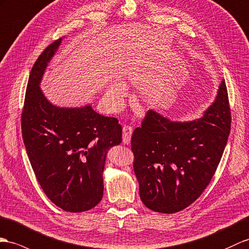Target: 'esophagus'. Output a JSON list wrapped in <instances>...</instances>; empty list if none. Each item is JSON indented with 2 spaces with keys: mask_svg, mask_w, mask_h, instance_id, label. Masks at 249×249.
I'll list each match as a JSON object with an SVG mask.
<instances>
[{
  "mask_svg": "<svg viewBox=\"0 0 249 249\" xmlns=\"http://www.w3.org/2000/svg\"><path fill=\"white\" fill-rule=\"evenodd\" d=\"M132 132L133 129L131 125H124V129H123V142L124 143H130L131 142V137H132Z\"/></svg>",
  "mask_w": 249,
  "mask_h": 249,
  "instance_id": "esophagus-1",
  "label": "esophagus"
}]
</instances>
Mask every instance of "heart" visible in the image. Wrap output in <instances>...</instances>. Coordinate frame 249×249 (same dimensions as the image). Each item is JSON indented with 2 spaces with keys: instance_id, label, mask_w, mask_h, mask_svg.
Listing matches in <instances>:
<instances>
[{
  "instance_id": "1",
  "label": "heart",
  "mask_w": 249,
  "mask_h": 249,
  "mask_svg": "<svg viewBox=\"0 0 249 249\" xmlns=\"http://www.w3.org/2000/svg\"><path fill=\"white\" fill-rule=\"evenodd\" d=\"M124 93L125 89L123 84L119 82H115L107 90V99L114 107H117L120 104L121 99H123Z\"/></svg>"
}]
</instances>
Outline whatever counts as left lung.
<instances>
[{
	"instance_id": "8db88e82",
	"label": "left lung",
	"mask_w": 249,
	"mask_h": 249,
	"mask_svg": "<svg viewBox=\"0 0 249 249\" xmlns=\"http://www.w3.org/2000/svg\"><path fill=\"white\" fill-rule=\"evenodd\" d=\"M231 113L225 81L202 119L172 123L148 111L131 138L139 196L151 210L187 208L210 183L227 143Z\"/></svg>"
}]
</instances>
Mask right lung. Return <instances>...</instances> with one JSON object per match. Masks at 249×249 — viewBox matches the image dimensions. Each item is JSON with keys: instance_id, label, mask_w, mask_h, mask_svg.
I'll return each mask as SVG.
<instances>
[{"instance_id": "1", "label": "right lung", "mask_w": 249, "mask_h": 249, "mask_svg": "<svg viewBox=\"0 0 249 249\" xmlns=\"http://www.w3.org/2000/svg\"><path fill=\"white\" fill-rule=\"evenodd\" d=\"M61 38L36 60L28 78L21 116L22 137L36 178L46 196L61 209H92L104 196L107 150L119 144L123 128L115 117L81 108L57 107L39 88Z\"/></svg>"}]
</instances>
